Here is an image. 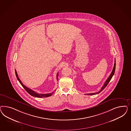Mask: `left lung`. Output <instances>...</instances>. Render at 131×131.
<instances>
[{"label": "left lung", "mask_w": 131, "mask_h": 131, "mask_svg": "<svg viewBox=\"0 0 131 131\" xmlns=\"http://www.w3.org/2000/svg\"><path fill=\"white\" fill-rule=\"evenodd\" d=\"M116 61L115 60V63H114V67L113 68V70H112V71L111 72V75H110V76L108 77V78H107V80H106V81L105 82V83L104 84V85H103V86L102 87V88H101V90L99 91V92H97V93H91V94H86V95H96V94H99V93H100L102 91H103V90L104 89V88H105V87L107 86V84L109 83V82H110V81H111V78H112V77H113V76L114 75V72H115V68H116Z\"/></svg>", "instance_id": "1"}]
</instances>
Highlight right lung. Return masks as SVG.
I'll use <instances>...</instances> for the list:
<instances>
[{
    "label": "right lung",
    "mask_w": 131,
    "mask_h": 131,
    "mask_svg": "<svg viewBox=\"0 0 131 131\" xmlns=\"http://www.w3.org/2000/svg\"><path fill=\"white\" fill-rule=\"evenodd\" d=\"M15 74H16V77L17 78V80L19 81V82H20V84L22 85V86L24 87V88L25 89V90L30 95H32L33 96H35V97H47L51 96L54 93V92L53 93H48V94H42L37 93L36 92L33 91L32 89H31L29 88L28 87H26V86H25L23 84V83H21V81L20 80L19 78L18 77V75L17 74V73L16 70H15ZM58 75H59V73H58V74L57 75V80H58Z\"/></svg>",
    "instance_id": "1"
}]
</instances>
